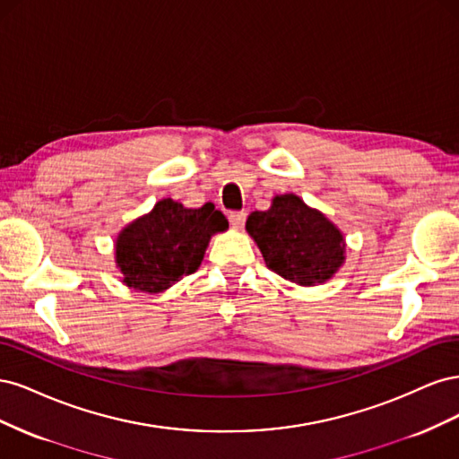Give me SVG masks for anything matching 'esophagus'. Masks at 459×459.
I'll return each mask as SVG.
<instances>
[{"instance_id": "34e87169", "label": "esophagus", "mask_w": 459, "mask_h": 459, "mask_svg": "<svg viewBox=\"0 0 459 459\" xmlns=\"http://www.w3.org/2000/svg\"><path fill=\"white\" fill-rule=\"evenodd\" d=\"M230 224H231V228H235V230H241L243 228V224H245V218H247V214L245 212H230Z\"/></svg>"}]
</instances>
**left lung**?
Returning <instances> with one entry per match:
<instances>
[{
	"label": "left lung",
	"mask_w": 459,
	"mask_h": 459,
	"mask_svg": "<svg viewBox=\"0 0 459 459\" xmlns=\"http://www.w3.org/2000/svg\"><path fill=\"white\" fill-rule=\"evenodd\" d=\"M245 230L266 266L302 287L325 283L346 260L342 231L295 193L275 195L268 211H255L247 218Z\"/></svg>",
	"instance_id": "1"
}]
</instances>
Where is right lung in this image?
<instances>
[{
    "mask_svg": "<svg viewBox=\"0 0 459 459\" xmlns=\"http://www.w3.org/2000/svg\"><path fill=\"white\" fill-rule=\"evenodd\" d=\"M226 230L228 220L212 203L186 208L178 201L160 199L117 235L115 262L122 283L149 295L162 293L197 272L212 235Z\"/></svg>",
    "mask_w": 459,
    "mask_h": 459,
    "instance_id": "obj_1",
    "label": "right lung"
}]
</instances>
